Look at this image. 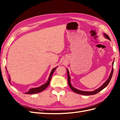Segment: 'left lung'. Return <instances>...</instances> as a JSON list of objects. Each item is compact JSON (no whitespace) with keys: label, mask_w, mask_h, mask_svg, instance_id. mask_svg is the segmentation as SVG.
Here are the masks:
<instances>
[{"label":"left lung","mask_w":120,"mask_h":120,"mask_svg":"<svg viewBox=\"0 0 120 120\" xmlns=\"http://www.w3.org/2000/svg\"><path fill=\"white\" fill-rule=\"evenodd\" d=\"M104 37L106 38H107L108 39L110 40V41H111V39L110 38H109V36L106 34H104ZM114 61L112 62V66H113L114 65ZM113 67H112V71H111V74H110V75L109 78H108V79H107V80L105 82V83H104V84L101 86H100L99 88H98L96 90H94V91H91V92H88V91H82V90H78L77 89L75 88L74 87H73L72 86L71 84V77L70 76V74H69V71H68V70L67 69V74H68V84L69 85V86H70V88L72 90H73V91L75 93H77V94H80V95H85V96H90V95H95V94H97L98 93H99V92L101 91V90H103L104 88H106V87L108 86V85L109 84V83L110 82L111 79V78H112V73H113Z\"/></svg>","instance_id":"8db88e82"}]
</instances>
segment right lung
<instances>
[{"label": "right lung", "instance_id": "add662e5", "mask_svg": "<svg viewBox=\"0 0 120 120\" xmlns=\"http://www.w3.org/2000/svg\"><path fill=\"white\" fill-rule=\"evenodd\" d=\"M56 68H57V67L54 68L52 69V71H51V72H50L48 81H47V82L46 83H45V84L42 85L41 86L38 87V88H32V89H30L27 92L25 93V94H37V93H40V92H41L42 91H43V90H45L49 85L50 82V80H51V78L52 77L53 73L54 71H55V70ZM8 81L10 83V79L9 75V80H8Z\"/></svg>", "mask_w": 120, "mask_h": 120}]
</instances>
